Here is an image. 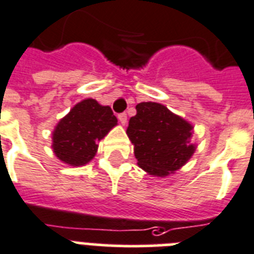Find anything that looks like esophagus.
<instances>
[{
	"label": "esophagus",
	"mask_w": 254,
	"mask_h": 254,
	"mask_svg": "<svg viewBox=\"0 0 254 254\" xmlns=\"http://www.w3.org/2000/svg\"><path fill=\"white\" fill-rule=\"evenodd\" d=\"M118 119L122 125H126V122H127V114H126V113H119Z\"/></svg>",
	"instance_id": "1"
}]
</instances>
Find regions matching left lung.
I'll use <instances>...</instances> for the list:
<instances>
[{
  "mask_svg": "<svg viewBox=\"0 0 254 254\" xmlns=\"http://www.w3.org/2000/svg\"><path fill=\"white\" fill-rule=\"evenodd\" d=\"M131 117L127 135L138 166L154 176H167L190 159L192 126L158 103H140Z\"/></svg>",
  "mask_w": 254,
  "mask_h": 254,
  "instance_id": "obj_1",
  "label": "left lung"
}]
</instances>
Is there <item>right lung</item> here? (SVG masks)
Listing matches in <instances>:
<instances>
[{
    "label": "right lung",
    "instance_id": "obj_1",
    "mask_svg": "<svg viewBox=\"0 0 254 254\" xmlns=\"http://www.w3.org/2000/svg\"><path fill=\"white\" fill-rule=\"evenodd\" d=\"M117 125L109 106L94 99L78 103L58 123L53 136L56 157L70 166H83L95 157L97 141Z\"/></svg>",
    "mask_w": 254,
    "mask_h": 254
}]
</instances>
